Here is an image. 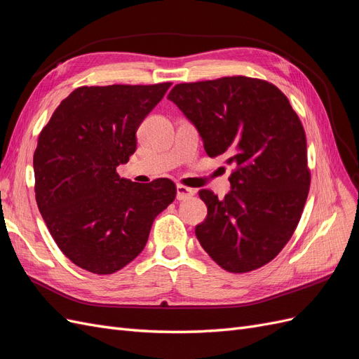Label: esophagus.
I'll return each instance as SVG.
<instances>
[{
  "instance_id": "esophagus-1",
  "label": "esophagus",
  "mask_w": 359,
  "mask_h": 359,
  "mask_svg": "<svg viewBox=\"0 0 359 359\" xmlns=\"http://www.w3.org/2000/svg\"><path fill=\"white\" fill-rule=\"evenodd\" d=\"M194 194V190L190 187H185L182 184L177 185V199L178 201H184V199H189L190 196Z\"/></svg>"
}]
</instances>
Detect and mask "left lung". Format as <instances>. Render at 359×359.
Segmentation results:
<instances>
[{"label": "left lung", "instance_id": "obj_1", "mask_svg": "<svg viewBox=\"0 0 359 359\" xmlns=\"http://www.w3.org/2000/svg\"><path fill=\"white\" fill-rule=\"evenodd\" d=\"M168 100L196 126L209 157L234 165L224 199L199 191L208 215L197 241L231 273L267 264L291 239L311 185L304 129L288 97L236 76L177 84Z\"/></svg>", "mask_w": 359, "mask_h": 359}]
</instances>
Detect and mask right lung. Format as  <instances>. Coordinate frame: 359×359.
<instances>
[{
  "mask_svg": "<svg viewBox=\"0 0 359 359\" xmlns=\"http://www.w3.org/2000/svg\"><path fill=\"white\" fill-rule=\"evenodd\" d=\"M172 83L83 86L55 109L34 153L35 199L59 250L96 275L137 258L154 218L174 202L175 184L120 178L137 130Z\"/></svg>",
  "mask_w": 359,
  "mask_h": 359,
  "instance_id": "1",
  "label": "right lung"
}]
</instances>
